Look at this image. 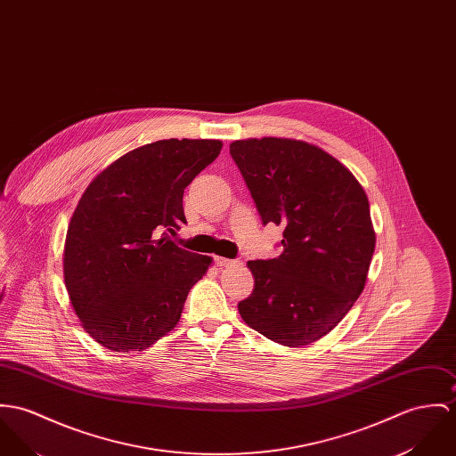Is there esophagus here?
Instances as JSON below:
<instances>
[{"instance_id":"obj_1","label":"esophagus","mask_w":456,"mask_h":456,"mask_svg":"<svg viewBox=\"0 0 456 456\" xmlns=\"http://www.w3.org/2000/svg\"><path fill=\"white\" fill-rule=\"evenodd\" d=\"M214 261H216V265H217V266H230V265H233V261H232V259H228V257H221V256H216V257H214Z\"/></svg>"}]
</instances>
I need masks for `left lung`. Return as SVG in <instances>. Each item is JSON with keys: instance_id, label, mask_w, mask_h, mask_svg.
<instances>
[{"instance_id": "8db88e82", "label": "left lung", "mask_w": 456, "mask_h": 456, "mask_svg": "<svg viewBox=\"0 0 456 456\" xmlns=\"http://www.w3.org/2000/svg\"><path fill=\"white\" fill-rule=\"evenodd\" d=\"M230 155L263 224L284 226L279 257L248 261L254 289L239 312L275 343L310 345L364 289L376 242L368 197L346 167L303 141H235Z\"/></svg>"}]
</instances>
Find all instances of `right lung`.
I'll return each mask as SVG.
<instances>
[{"label":"right lung","instance_id":"right-lung-1","mask_svg":"<svg viewBox=\"0 0 456 456\" xmlns=\"http://www.w3.org/2000/svg\"><path fill=\"white\" fill-rule=\"evenodd\" d=\"M223 142L164 139L102 170L85 190L64 244V282L83 330L115 352L172 331L212 259L179 248L184 188Z\"/></svg>","mask_w":456,"mask_h":456}]
</instances>
